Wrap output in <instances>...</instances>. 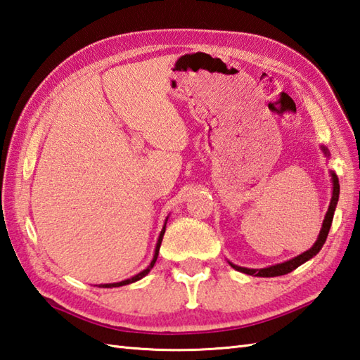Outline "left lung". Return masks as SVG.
Instances as JSON below:
<instances>
[{
	"instance_id": "obj_1",
	"label": "left lung",
	"mask_w": 360,
	"mask_h": 360,
	"mask_svg": "<svg viewBox=\"0 0 360 360\" xmlns=\"http://www.w3.org/2000/svg\"><path fill=\"white\" fill-rule=\"evenodd\" d=\"M322 150L325 153V156H330V151H328L326 147H322ZM330 173H331V179H333V196H331L330 207H328V212H326V215H325L322 229H320L319 238L314 243V246H312L309 250L303 252V254L294 257L292 259H289V262L275 264V266H269V267H263V269H249V267H241V266H236L233 263H229V264H231L235 271H240V272H244V274H248V275H254V277H278V275H285V274L292 272L294 269H297L298 266L303 264V263H307L308 259H311L312 257H316L319 252H320V249L323 248V244L326 241V236H328V232H330V229H331L333 217H334V212H335V205H338L339 193H340V186H339L338 174H335L334 172H330Z\"/></svg>"
}]
</instances>
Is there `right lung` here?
I'll use <instances>...</instances> for the list:
<instances>
[{"label":"right lung","mask_w":360,"mask_h":360,"mask_svg":"<svg viewBox=\"0 0 360 360\" xmlns=\"http://www.w3.org/2000/svg\"><path fill=\"white\" fill-rule=\"evenodd\" d=\"M165 224H167V219H165ZM165 224H164V227H162V231H160V233H159V238H158V243H156V249H155V257H153L151 263H150V266L147 267V269H143L142 272H139V274H137V275H134V277L128 278V280L119 281V283H108V285H101V286H98V288H119V286H125V285H129V283H134V281H137V280L143 278L145 275H147V274H148V272L153 269V266H155V263H156L158 255H159V248H160V243H162L164 233H165Z\"/></svg>","instance_id":"right-lung-1"}]
</instances>
